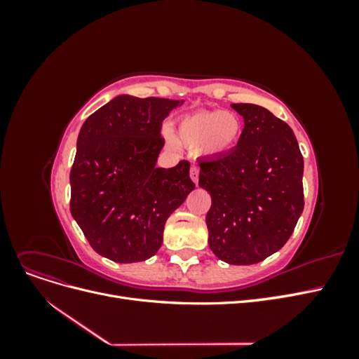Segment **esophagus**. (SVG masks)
<instances>
[{"instance_id": "34e87169", "label": "esophagus", "mask_w": 359, "mask_h": 359, "mask_svg": "<svg viewBox=\"0 0 359 359\" xmlns=\"http://www.w3.org/2000/svg\"><path fill=\"white\" fill-rule=\"evenodd\" d=\"M190 178L198 186V182H199V168L191 166V169H190Z\"/></svg>"}]
</instances>
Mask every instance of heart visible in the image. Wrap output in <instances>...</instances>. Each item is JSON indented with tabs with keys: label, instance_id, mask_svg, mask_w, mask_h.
Wrapping results in <instances>:
<instances>
[{
	"label": "heart",
	"instance_id": "1",
	"mask_svg": "<svg viewBox=\"0 0 359 359\" xmlns=\"http://www.w3.org/2000/svg\"><path fill=\"white\" fill-rule=\"evenodd\" d=\"M177 139L189 148H198L208 157L231 153L243 135L241 118L233 112L211 109L182 116L177 123Z\"/></svg>",
	"mask_w": 359,
	"mask_h": 359
}]
</instances>
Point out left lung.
<instances>
[{
  "label": "left lung",
  "instance_id": "left-lung-1",
  "mask_svg": "<svg viewBox=\"0 0 359 359\" xmlns=\"http://www.w3.org/2000/svg\"><path fill=\"white\" fill-rule=\"evenodd\" d=\"M244 118L238 145L201 160L199 186L211 194L206 214L212 253L252 265L286 244L304 210V160L292 128L257 104L233 103Z\"/></svg>",
  "mask_w": 359,
  "mask_h": 359
}]
</instances>
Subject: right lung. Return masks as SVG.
Returning <instances> with one entry per match:
<instances>
[{"mask_svg":"<svg viewBox=\"0 0 359 359\" xmlns=\"http://www.w3.org/2000/svg\"><path fill=\"white\" fill-rule=\"evenodd\" d=\"M184 100L118 95L86 118L70 170V211L97 253L119 264L154 256L166 220L194 189L190 163L157 168L161 123Z\"/></svg>","mask_w":359,"mask_h":359,"instance_id":"right-lung-1","label":"right lung"}]
</instances>
